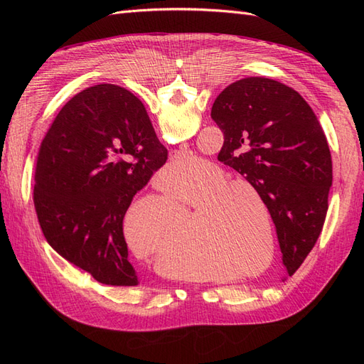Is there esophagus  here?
<instances>
[{
    "label": "esophagus",
    "instance_id": "1",
    "mask_svg": "<svg viewBox=\"0 0 364 364\" xmlns=\"http://www.w3.org/2000/svg\"><path fill=\"white\" fill-rule=\"evenodd\" d=\"M181 149H185V150H186V146H185V144H182V146H181Z\"/></svg>",
    "mask_w": 364,
    "mask_h": 364
}]
</instances>
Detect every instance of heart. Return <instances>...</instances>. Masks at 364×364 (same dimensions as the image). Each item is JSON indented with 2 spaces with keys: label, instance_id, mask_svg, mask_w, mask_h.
<instances>
[{
  "label": "heart",
  "instance_id": "1",
  "mask_svg": "<svg viewBox=\"0 0 364 364\" xmlns=\"http://www.w3.org/2000/svg\"><path fill=\"white\" fill-rule=\"evenodd\" d=\"M193 166L188 178L161 185V197L171 206L193 208L176 241V253L213 269H229L230 277L258 273L272 261L274 247L266 199L249 182L232 181L223 167L188 153L176 156L167 173L182 178ZM174 228V211L156 200L134 205L124 218L129 243L147 253L167 247Z\"/></svg>",
  "mask_w": 364,
  "mask_h": 364
}]
</instances>
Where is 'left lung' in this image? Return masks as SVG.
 I'll return each instance as SVG.
<instances>
[{
    "label": "left lung",
    "instance_id": "8db88e82",
    "mask_svg": "<svg viewBox=\"0 0 364 364\" xmlns=\"http://www.w3.org/2000/svg\"><path fill=\"white\" fill-rule=\"evenodd\" d=\"M211 117L225 135L218 161L266 199L291 277L321 235L333 185L331 153L317 117L299 92L267 77L230 83Z\"/></svg>",
    "mask_w": 364,
    "mask_h": 364
}]
</instances>
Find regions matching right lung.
<instances>
[{
	"mask_svg": "<svg viewBox=\"0 0 364 364\" xmlns=\"http://www.w3.org/2000/svg\"><path fill=\"white\" fill-rule=\"evenodd\" d=\"M167 156L130 91L103 83L74 95L54 118L36 164L33 199L51 247L98 282L138 285L123 218Z\"/></svg>",
	"mask_w": 364,
	"mask_h": 364,
	"instance_id": "right-lung-1",
	"label": "right lung"
}]
</instances>
